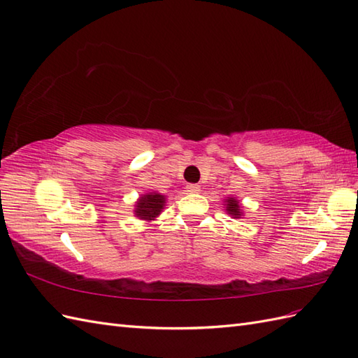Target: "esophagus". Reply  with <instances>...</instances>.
<instances>
[{
    "label": "esophagus",
    "mask_w": 358,
    "mask_h": 358,
    "mask_svg": "<svg viewBox=\"0 0 358 358\" xmlns=\"http://www.w3.org/2000/svg\"><path fill=\"white\" fill-rule=\"evenodd\" d=\"M199 185H187L186 186V190L189 192V194H198V192H199Z\"/></svg>",
    "instance_id": "1"
}]
</instances>
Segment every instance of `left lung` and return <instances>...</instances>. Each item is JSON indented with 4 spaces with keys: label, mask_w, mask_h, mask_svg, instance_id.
Masks as SVG:
<instances>
[{
    "label": "left lung",
    "mask_w": 358,
    "mask_h": 358,
    "mask_svg": "<svg viewBox=\"0 0 358 358\" xmlns=\"http://www.w3.org/2000/svg\"><path fill=\"white\" fill-rule=\"evenodd\" d=\"M225 210H227V213L230 215V216H233V217H241L243 213H242V207H241V203L239 201H237L236 198H227L225 201Z\"/></svg>",
    "instance_id": "left-lung-1"
}]
</instances>
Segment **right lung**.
Listing matches in <instances>:
<instances>
[{"label": "right lung", "mask_w": 358, "mask_h": 358, "mask_svg": "<svg viewBox=\"0 0 358 358\" xmlns=\"http://www.w3.org/2000/svg\"><path fill=\"white\" fill-rule=\"evenodd\" d=\"M164 195L157 194V192H150V194L142 195L136 203L134 215L136 217L143 219V221H154L164 207Z\"/></svg>", "instance_id": "1"}]
</instances>
